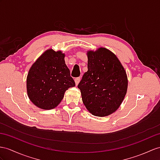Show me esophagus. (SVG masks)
I'll return each mask as SVG.
<instances>
[{
    "mask_svg": "<svg viewBox=\"0 0 160 160\" xmlns=\"http://www.w3.org/2000/svg\"><path fill=\"white\" fill-rule=\"evenodd\" d=\"M79 81H80V77H77V78H75V82L76 85H77L78 84H79Z\"/></svg>",
    "mask_w": 160,
    "mask_h": 160,
    "instance_id": "34e87169",
    "label": "esophagus"
}]
</instances>
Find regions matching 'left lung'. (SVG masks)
Here are the masks:
<instances>
[{"label":"left lung","mask_w":160,"mask_h":160,"mask_svg":"<svg viewBox=\"0 0 160 160\" xmlns=\"http://www.w3.org/2000/svg\"><path fill=\"white\" fill-rule=\"evenodd\" d=\"M88 71L78 85L85 107L93 115L118 110L128 89L126 72L115 54L104 48L88 51Z\"/></svg>","instance_id":"obj_1"}]
</instances>
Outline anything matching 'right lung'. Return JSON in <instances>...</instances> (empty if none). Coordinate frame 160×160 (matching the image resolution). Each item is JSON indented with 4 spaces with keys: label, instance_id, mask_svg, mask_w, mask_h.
Wrapping results in <instances>:
<instances>
[{
    "label": "right lung",
    "instance_id": "right-lung-1",
    "mask_svg": "<svg viewBox=\"0 0 160 160\" xmlns=\"http://www.w3.org/2000/svg\"><path fill=\"white\" fill-rule=\"evenodd\" d=\"M64 53L49 49L30 67L26 79L30 100L38 108L50 110L56 107L69 88L75 86L64 61Z\"/></svg>",
    "mask_w": 160,
    "mask_h": 160
}]
</instances>
